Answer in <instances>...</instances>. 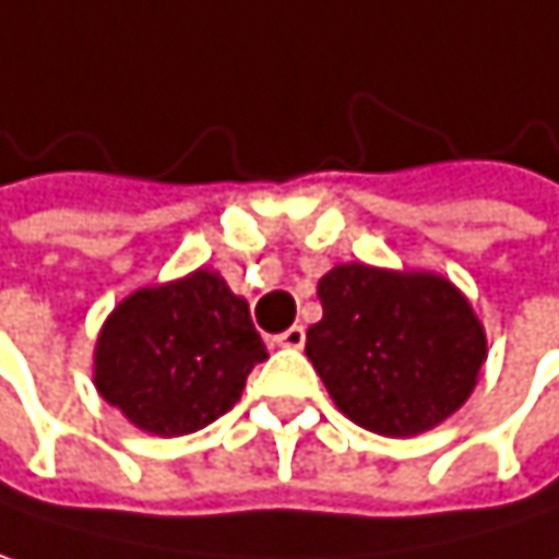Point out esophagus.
Masks as SVG:
<instances>
[{
  "label": "esophagus",
  "instance_id": "1",
  "mask_svg": "<svg viewBox=\"0 0 559 559\" xmlns=\"http://www.w3.org/2000/svg\"><path fill=\"white\" fill-rule=\"evenodd\" d=\"M304 342H307L304 326H290V330H284L281 335H275V345H281V348H304Z\"/></svg>",
  "mask_w": 559,
  "mask_h": 559
}]
</instances>
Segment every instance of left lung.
Listing matches in <instances>:
<instances>
[{"mask_svg": "<svg viewBox=\"0 0 559 559\" xmlns=\"http://www.w3.org/2000/svg\"><path fill=\"white\" fill-rule=\"evenodd\" d=\"M317 294L323 320L307 330V358L361 429L419 435L474 393L486 332L451 281L348 262L323 275Z\"/></svg>", "mask_w": 559, "mask_h": 559, "instance_id": "8db88e82", "label": "left lung"}]
</instances>
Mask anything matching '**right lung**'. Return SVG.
I'll use <instances>...</instances> for the list:
<instances>
[{"instance_id": "1", "label": "right lung", "mask_w": 559, "mask_h": 559, "mask_svg": "<svg viewBox=\"0 0 559 559\" xmlns=\"http://www.w3.org/2000/svg\"><path fill=\"white\" fill-rule=\"evenodd\" d=\"M265 358L249 304L198 269L115 307L95 345V386L136 429L173 438L233 409Z\"/></svg>"}]
</instances>
